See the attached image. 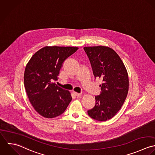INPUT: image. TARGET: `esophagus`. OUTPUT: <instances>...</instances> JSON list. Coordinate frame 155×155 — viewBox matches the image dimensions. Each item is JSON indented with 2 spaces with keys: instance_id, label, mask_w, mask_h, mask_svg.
Returning <instances> with one entry per match:
<instances>
[{
  "instance_id": "34e87169",
  "label": "esophagus",
  "mask_w": 155,
  "mask_h": 155,
  "mask_svg": "<svg viewBox=\"0 0 155 155\" xmlns=\"http://www.w3.org/2000/svg\"><path fill=\"white\" fill-rule=\"evenodd\" d=\"M74 94L75 96H78V97H80V96H81V93H77V92H74Z\"/></svg>"
}]
</instances>
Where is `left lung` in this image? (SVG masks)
Returning <instances> with one entry per match:
<instances>
[{
    "instance_id": "obj_1",
    "label": "left lung",
    "mask_w": 155,
    "mask_h": 155,
    "mask_svg": "<svg viewBox=\"0 0 155 155\" xmlns=\"http://www.w3.org/2000/svg\"><path fill=\"white\" fill-rule=\"evenodd\" d=\"M95 78L102 79L101 93L95 96L96 104L89 116L98 121L113 117L120 110L129 90V78L124 62L117 53L107 46L85 47Z\"/></svg>"
}]
</instances>
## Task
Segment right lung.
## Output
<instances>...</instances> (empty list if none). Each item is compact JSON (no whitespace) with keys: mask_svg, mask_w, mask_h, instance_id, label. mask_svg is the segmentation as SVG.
I'll return each mask as SVG.
<instances>
[{"mask_svg":"<svg viewBox=\"0 0 155 155\" xmlns=\"http://www.w3.org/2000/svg\"><path fill=\"white\" fill-rule=\"evenodd\" d=\"M76 47L46 46L36 52L27 63L24 84L35 110L44 117L62 114L72 100L71 94L56 85L62 63L77 50Z\"/></svg>","mask_w":155,"mask_h":155,"instance_id":"obj_1","label":"right lung"}]
</instances>
